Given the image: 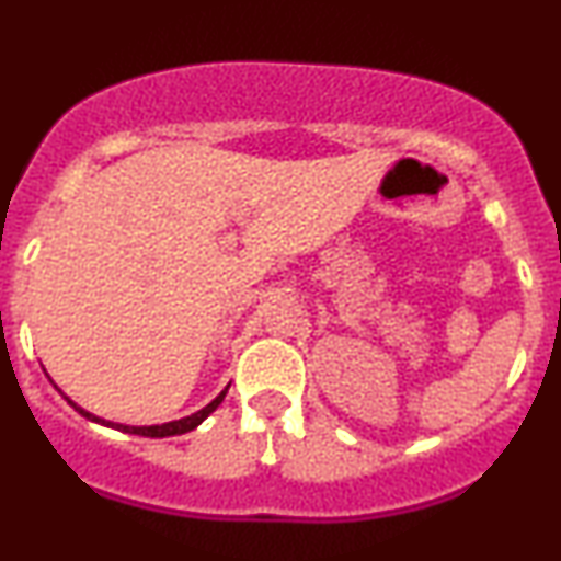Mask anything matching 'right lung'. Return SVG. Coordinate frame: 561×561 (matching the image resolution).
<instances>
[{
	"mask_svg": "<svg viewBox=\"0 0 561 561\" xmlns=\"http://www.w3.org/2000/svg\"><path fill=\"white\" fill-rule=\"evenodd\" d=\"M51 383H54V381H51ZM54 387H57V383H54ZM227 389H229V383H227V387H225V389H221V391H219V394H216V397H214V400H211V402H208V404H206V408H201V410H198V413H193V415H187V417H180V421H170V423H161V426H125V423H112V421H104V417H99V415L88 413V410H83V408H80V404H76V402H72V400H70V397H67V394H65V391L57 387V391H59V394H62V397H65V400H67V402H70V404H72V408H76V410H78V413H80V415H83V417H88V421H93V423H101V426H106V428H117V431H123V434H135V436H151V438H164V436H180V434H187V431L198 428V426H201V423H204V421H206V417H208V415H211L216 408H219V404H221V400H225V397H227Z\"/></svg>",
	"mask_w": 561,
	"mask_h": 561,
	"instance_id": "right-lung-1",
	"label": "right lung"
}]
</instances>
